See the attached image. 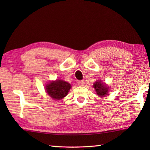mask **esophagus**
I'll return each mask as SVG.
<instances>
[{
    "mask_svg": "<svg viewBox=\"0 0 150 150\" xmlns=\"http://www.w3.org/2000/svg\"><path fill=\"white\" fill-rule=\"evenodd\" d=\"M77 84L79 86H83L84 85V81H77Z\"/></svg>",
    "mask_w": 150,
    "mask_h": 150,
    "instance_id": "esophagus-1",
    "label": "esophagus"
}]
</instances>
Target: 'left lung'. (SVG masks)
<instances>
[{"label": "left lung", "mask_w": 150, "mask_h": 150, "mask_svg": "<svg viewBox=\"0 0 150 150\" xmlns=\"http://www.w3.org/2000/svg\"><path fill=\"white\" fill-rule=\"evenodd\" d=\"M95 89V91L97 95L100 97H104L108 95L109 91V87L105 83H103L101 81H97L93 85Z\"/></svg>", "instance_id": "8db88e82"}]
</instances>
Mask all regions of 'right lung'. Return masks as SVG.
I'll return each instance as SVG.
<instances>
[{
	"instance_id": "obj_1",
	"label": "right lung",
	"mask_w": 150,
	"mask_h": 150,
	"mask_svg": "<svg viewBox=\"0 0 150 150\" xmlns=\"http://www.w3.org/2000/svg\"><path fill=\"white\" fill-rule=\"evenodd\" d=\"M71 88L68 82L62 80H56L52 81L46 85V91L52 98L59 100L66 97Z\"/></svg>"
}]
</instances>
